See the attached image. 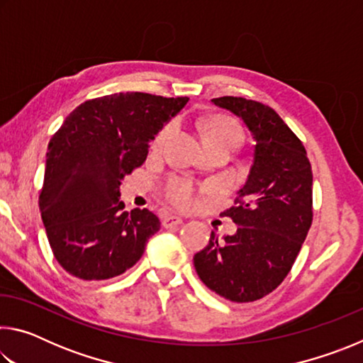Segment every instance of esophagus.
Returning <instances> with one entry per match:
<instances>
[{"label":"esophagus","instance_id":"obj_1","mask_svg":"<svg viewBox=\"0 0 363 363\" xmlns=\"http://www.w3.org/2000/svg\"><path fill=\"white\" fill-rule=\"evenodd\" d=\"M182 223H184V219L179 216H174V214H164V216L162 218V224H163V227H167V229L181 225Z\"/></svg>","mask_w":363,"mask_h":363}]
</instances>
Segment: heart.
<instances>
[{"label": "heart", "mask_w": 363, "mask_h": 363, "mask_svg": "<svg viewBox=\"0 0 363 363\" xmlns=\"http://www.w3.org/2000/svg\"><path fill=\"white\" fill-rule=\"evenodd\" d=\"M173 130H174L173 123H169V125L164 126L155 139V147L163 145L164 140L171 136ZM201 133H203V143H208V140H216V139H227V140H232L233 144H238L242 140L240 126H238L233 120L225 118V116H211V118H208L203 123ZM168 195L174 205L189 206L194 200V189L187 182L176 181L169 186Z\"/></svg>", "instance_id": "1"}]
</instances>
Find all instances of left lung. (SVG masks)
Here are the masks:
<instances>
[{
	"label": "left lung",
	"mask_w": 363,
	"mask_h": 363,
	"mask_svg": "<svg viewBox=\"0 0 363 363\" xmlns=\"http://www.w3.org/2000/svg\"><path fill=\"white\" fill-rule=\"evenodd\" d=\"M213 106L238 116L255 140L247 181L229 216L238 229L194 256L200 280L233 303H251L274 291L301 250L312 223V169L301 140L264 104L219 97Z\"/></svg>",
	"instance_id": "left-lung-1"
}]
</instances>
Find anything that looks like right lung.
I'll return each mask as SVG.
<instances>
[{
	"label": "right lung",
	"mask_w": 363,
	"mask_h": 363,
	"mask_svg": "<svg viewBox=\"0 0 363 363\" xmlns=\"http://www.w3.org/2000/svg\"><path fill=\"white\" fill-rule=\"evenodd\" d=\"M187 102L144 93L97 97L49 140L40 211L54 256L73 277L112 279L144 255L160 220L145 208L123 211L120 186Z\"/></svg>",
	"instance_id": "right-lung-1"
}]
</instances>
